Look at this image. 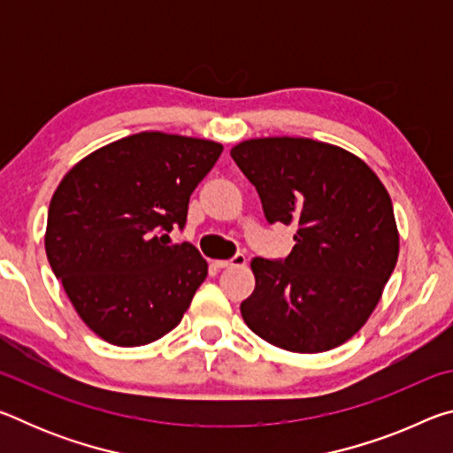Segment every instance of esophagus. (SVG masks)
Segmentation results:
<instances>
[{
    "mask_svg": "<svg viewBox=\"0 0 453 453\" xmlns=\"http://www.w3.org/2000/svg\"><path fill=\"white\" fill-rule=\"evenodd\" d=\"M245 264H248V257L243 254H237L232 259H218L216 267H219V270H229V267H243Z\"/></svg>",
    "mask_w": 453,
    "mask_h": 453,
    "instance_id": "1",
    "label": "esophagus"
}]
</instances>
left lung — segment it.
Segmentation results:
<instances>
[{
  "label": "left lung",
  "mask_w": 453,
  "mask_h": 453,
  "mask_svg": "<svg viewBox=\"0 0 453 453\" xmlns=\"http://www.w3.org/2000/svg\"><path fill=\"white\" fill-rule=\"evenodd\" d=\"M232 157L265 219L297 227L286 259H251L243 321L296 354L342 346L372 316L400 254L388 189L364 159L308 137L245 140Z\"/></svg>",
  "instance_id": "obj_1"
}]
</instances>
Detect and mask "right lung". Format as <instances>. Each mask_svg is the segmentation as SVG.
Here are the masks:
<instances>
[{"label": "right lung", "mask_w": 453, "mask_h": 453, "mask_svg": "<svg viewBox=\"0 0 453 453\" xmlns=\"http://www.w3.org/2000/svg\"><path fill=\"white\" fill-rule=\"evenodd\" d=\"M224 145L142 132L89 153L51 197L45 254L91 332L119 348L145 346L180 324L208 262L191 243L167 245L183 227L191 191Z\"/></svg>", "instance_id": "add662e5"}]
</instances>
